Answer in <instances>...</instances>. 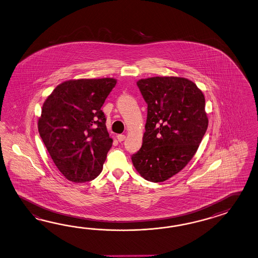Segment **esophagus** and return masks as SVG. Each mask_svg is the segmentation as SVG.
<instances>
[{
	"instance_id": "1",
	"label": "esophagus",
	"mask_w": 258,
	"mask_h": 258,
	"mask_svg": "<svg viewBox=\"0 0 258 258\" xmlns=\"http://www.w3.org/2000/svg\"><path fill=\"white\" fill-rule=\"evenodd\" d=\"M125 138L126 137L124 135H118V136H117V139H118V141H119V142L123 141V140L125 139Z\"/></svg>"
}]
</instances>
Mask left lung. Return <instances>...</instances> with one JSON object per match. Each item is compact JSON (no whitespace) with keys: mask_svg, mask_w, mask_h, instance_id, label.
I'll return each instance as SVG.
<instances>
[{"mask_svg":"<svg viewBox=\"0 0 258 258\" xmlns=\"http://www.w3.org/2000/svg\"><path fill=\"white\" fill-rule=\"evenodd\" d=\"M137 84L148 114L133 165L147 180L162 182L183 169L198 151L209 124L205 97L185 78L153 77Z\"/></svg>","mask_w":258,"mask_h":258,"instance_id":"obj_1","label":"left lung"}]
</instances>
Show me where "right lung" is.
I'll return each mask as SVG.
<instances>
[{
	"label": "right lung",
	"mask_w": 258,
	"mask_h": 258,
	"mask_svg": "<svg viewBox=\"0 0 258 258\" xmlns=\"http://www.w3.org/2000/svg\"><path fill=\"white\" fill-rule=\"evenodd\" d=\"M117 80L80 79L53 90L38 119L40 137L59 172L73 182L96 178L113 140L101 110Z\"/></svg>",
	"instance_id": "right-lung-1"
}]
</instances>
